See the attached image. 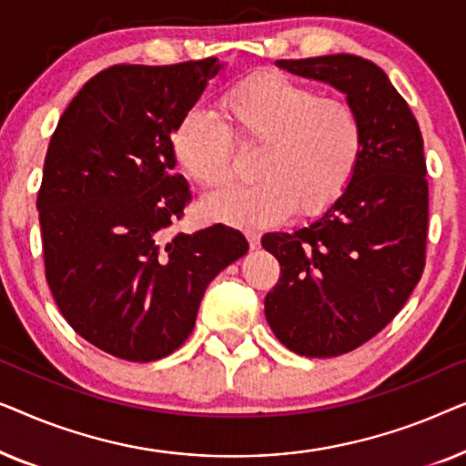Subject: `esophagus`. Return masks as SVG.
<instances>
[{
  "label": "esophagus",
  "instance_id": "1",
  "mask_svg": "<svg viewBox=\"0 0 466 466\" xmlns=\"http://www.w3.org/2000/svg\"><path fill=\"white\" fill-rule=\"evenodd\" d=\"M246 239H248V244H250V248L254 250V248L258 246V241H260V235L257 233V231H246Z\"/></svg>",
  "mask_w": 466,
  "mask_h": 466
}]
</instances>
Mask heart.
I'll return each instance as SVG.
<instances>
[{
    "mask_svg": "<svg viewBox=\"0 0 466 466\" xmlns=\"http://www.w3.org/2000/svg\"><path fill=\"white\" fill-rule=\"evenodd\" d=\"M227 126L190 107L171 133L180 167L201 187H216L231 167L233 137L260 144L252 184H233L203 199L209 218L238 228L284 220L292 209L309 216L348 188L362 152V127L346 101L286 76L265 74L241 82L220 101Z\"/></svg>",
    "mask_w": 466,
    "mask_h": 466,
    "instance_id": "heart-1",
    "label": "heart"
}]
</instances>
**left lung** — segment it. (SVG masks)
<instances>
[{
    "label": "left lung",
    "mask_w": 466,
    "mask_h": 466,
    "mask_svg": "<svg viewBox=\"0 0 466 466\" xmlns=\"http://www.w3.org/2000/svg\"><path fill=\"white\" fill-rule=\"evenodd\" d=\"M346 95L362 127L348 188L308 225L265 233L279 263L265 297L273 335L292 352L329 359L378 335L424 271L429 182L418 120L375 63L356 55L276 61Z\"/></svg>",
    "instance_id": "obj_1"
}]
</instances>
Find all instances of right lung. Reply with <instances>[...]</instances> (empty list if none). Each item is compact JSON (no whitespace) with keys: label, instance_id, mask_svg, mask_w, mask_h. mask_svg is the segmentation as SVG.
I'll list each match as a JSON object with an SVG mask.
<instances>
[{"label":"right lung","instance_id":"obj_1","mask_svg":"<svg viewBox=\"0 0 466 466\" xmlns=\"http://www.w3.org/2000/svg\"><path fill=\"white\" fill-rule=\"evenodd\" d=\"M222 67L104 69L50 137L37 195L50 292L76 333L118 359L150 362L180 348L208 284L248 252L225 225L169 235L190 199L171 133Z\"/></svg>","mask_w":466,"mask_h":466}]
</instances>
